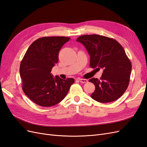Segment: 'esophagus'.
<instances>
[{"label": "esophagus", "instance_id": "esophagus-1", "mask_svg": "<svg viewBox=\"0 0 147 147\" xmlns=\"http://www.w3.org/2000/svg\"><path fill=\"white\" fill-rule=\"evenodd\" d=\"M78 80L80 81V82H81V83H87V82H88V80H86V79L79 78Z\"/></svg>", "mask_w": 147, "mask_h": 147}]
</instances>
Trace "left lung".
<instances>
[{
	"mask_svg": "<svg viewBox=\"0 0 147 147\" xmlns=\"http://www.w3.org/2000/svg\"><path fill=\"white\" fill-rule=\"evenodd\" d=\"M77 42L82 43L90 55V67L104 70L100 80H89L96 88L91 97L101 103L117 100L127 90L132 70L123 47L113 38L96 34L82 35Z\"/></svg>",
	"mask_w": 147,
	"mask_h": 147,
	"instance_id": "obj_1",
	"label": "left lung"
}]
</instances>
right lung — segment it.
<instances>
[{
	"instance_id": "right-lung-1",
	"label": "right lung",
	"mask_w": 147,
	"mask_h": 147,
	"mask_svg": "<svg viewBox=\"0 0 147 147\" xmlns=\"http://www.w3.org/2000/svg\"><path fill=\"white\" fill-rule=\"evenodd\" d=\"M67 37H43L35 40L26 51L20 67L22 89L29 98L42 107H51L64 99L74 79L53 77L52 68L58 63L61 48Z\"/></svg>"
}]
</instances>
